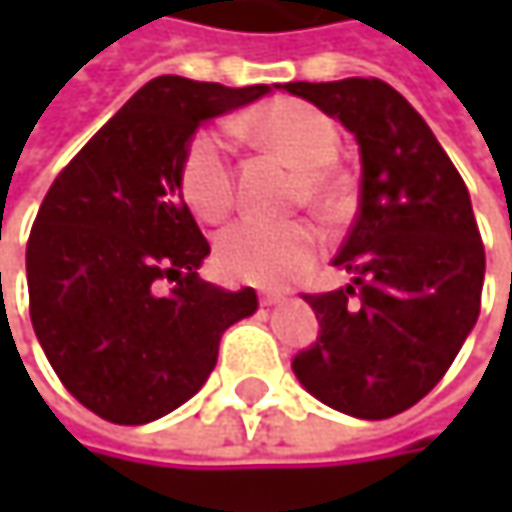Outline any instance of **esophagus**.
I'll return each mask as SVG.
<instances>
[{
    "label": "esophagus",
    "instance_id": "34e87169",
    "mask_svg": "<svg viewBox=\"0 0 512 512\" xmlns=\"http://www.w3.org/2000/svg\"><path fill=\"white\" fill-rule=\"evenodd\" d=\"M278 302H284V293L281 290H263L260 293V305H278Z\"/></svg>",
    "mask_w": 512,
    "mask_h": 512
}]
</instances>
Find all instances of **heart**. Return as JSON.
I'll return each instance as SVG.
<instances>
[{
  "mask_svg": "<svg viewBox=\"0 0 512 512\" xmlns=\"http://www.w3.org/2000/svg\"><path fill=\"white\" fill-rule=\"evenodd\" d=\"M260 145L299 165V198L317 210L335 213L347 198V174L338 168V124L311 103L278 97L237 124ZM177 186L186 207L204 222H222L234 210V165L231 145L219 130H198L183 145ZM323 249V234L311 222H266L243 219L222 231L216 243L219 269L257 287H281L302 275Z\"/></svg>",
  "mask_w": 512,
  "mask_h": 512,
  "instance_id": "obj_1",
  "label": "heart"
}]
</instances>
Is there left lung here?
I'll return each instance as SVG.
<instances>
[{"label":"left lung","mask_w":512,"mask_h":512,"mask_svg":"<svg viewBox=\"0 0 512 512\" xmlns=\"http://www.w3.org/2000/svg\"><path fill=\"white\" fill-rule=\"evenodd\" d=\"M361 151L358 213L335 266L353 281L305 293L320 338L293 373L320 403L382 421L436 388L477 323L486 255L471 198L427 121L382 79L287 82Z\"/></svg>","instance_id":"8db88e82"}]
</instances>
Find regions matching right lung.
<instances>
[{
	"instance_id": "1",
	"label": "right lung",
	"mask_w": 512,
	"mask_h": 512,
	"mask_svg": "<svg viewBox=\"0 0 512 512\" xmlns=\"http://www.w3.org/2000/svg\"><path fill=\"white\" fill-rule=\"evenodd\" d=\"M156 76L52 180L26 246L29 314L61 385L112 424H148L213 373L257 293L198 278L210 255L177 165L216 115L269 94Z\"/></svg>"
}]
</instances>
